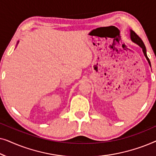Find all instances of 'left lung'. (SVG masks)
<instances>
[{
  "instance_id": "left-lung-1",
  "label": "left lung",
  "mask_w": 156,
  "mask_h": 156,
  "mask_svg": "<svg viewBox=\"0 0 156 156\" xmlns=\"http://www.w3.org/2000/svg\"><path fill=\"white\" fill-rule=\"evenodd\" d=\"M131 38L132 41H133L134 42H136V44H138V45H139L140 48L143 49V52H144V53L145 57H146V59H147V60H148V62L149 65H151V62H150V60H149L148 57V56H147V55H146V47H145V44H144V42H143L142 40L140 39V37H139V36H138L137 34L135 33V32L133 31V30H131Z\"/></svg>"
}]
</instances>
